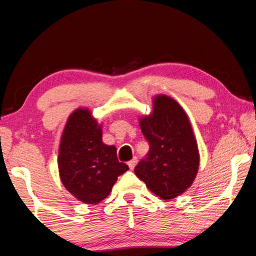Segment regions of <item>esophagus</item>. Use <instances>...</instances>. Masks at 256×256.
Wrapping results in <instances>:
<instances>
[{"label":"esophagus","instance_id":"esophagus-1","mask_svg":"<svg viewBox=\"0 0 256 256\" xmlns=\"http://www.w3.org/2000/svg\"><path fill=\"white\" fill-rule=\"evenodd\" d=\"M136 162H138L136 158H133V159H132L130 162H128V166H129V168L133 170L134 167H135V165H136Z\"/></svg>","mask_w":256,"mask_h":256}]
</instances>
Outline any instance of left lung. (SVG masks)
Returning <instances> with one entry per match:
<instances>
[{
  "label": "left lung",
  "mask_w": 256,
  "mask_h": 256,
  "mask_svg": "<svg viewBox=\"0 0 256 256\" xmlns=\"http://www.w3.org/2000/svg\"><path fill=\"white\" fill-rule=\"evenodd\" d=\"M150 150L134 168L153 194L172 200L190 188L200 166L197 142L188 116L174 100L156 96L153 112L141 118Z\"/></svg>",
  "instance_id": "left-lung-1"
}]
</instances>
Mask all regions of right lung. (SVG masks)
<instances>
[{
  "instance_id": "right-lung-1",
  "label": "right lung",
  "mask_w": 256,
  "mask_h": 256,
  "mask_svg": "<svg viewBox=\"0 0 256 256\" xmlns=\"http://www.w3.org/2000/svg\"><path fill=\"white\" fill-rule=\"evenodd\" d=\"M66 190L86 204H97L112 191L128 166L120 162L115 146L102 142V130L89 110L78 109L68 120L58 156Z\"/></svg>"
}]
</instances>
